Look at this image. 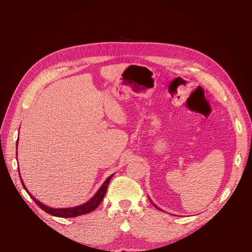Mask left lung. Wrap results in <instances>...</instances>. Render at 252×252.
<instances>
[{
	"label": "left lung",
	"instance_id": "obj_1",
	"mask_svg": "<svg viewBox=\"0 0 252 252\" xmlns=\"http://www.w3.org/2000/svg\"><path fill=\"white\" fill-rule=\"evenodd\" d=\"M149 201H150V202H151V203H152V205H154V206H155V207H156V208H157V209H158V210H159V208H158V206H157V205H156V204H154V202H152V201H151V200H150V199H149Z\"/></svg>",
	"mask_w": 252,
	"mask_h": 252
}]
</instances>
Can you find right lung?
Segmentation results:
<instances>
[{
  "mask_svg": "<svg viewBox=\"0 0 252 252\" xmlns=\"http://www.w3.org/2000/svg\"><path fill=\"white\" fill-rule=\"evenodd\" d=\"M17 149H18V141H17ZM17 155H18V151H17ZM112 177H113V174H111L110 177L107 178V180L104 182V184L101 186V188L97 190V192L93 197H91V199L87 203L80 205V206H75V207H71V208H50V207H48V206L44 205L41 202L37 201L35 197H33L32 194H30L27 191V189L23 182H22V185L27 191V193H29V195L32 196V199L35 202V204L39 206L41 209H43L45 212L49 213V215H51L53 217H59V218H75V217H79L82 215H86V213L94 211V209H96L98 207V205L101 204V202L104 199L106 191H107V187H108V184H109V182ZM21 181H22V179H21Z\"/></svg>",
  "mask_w": 252,
  "mask_h": 252,
  "instance_id": "1",
  "label": "right lung"
}]
</instances>
